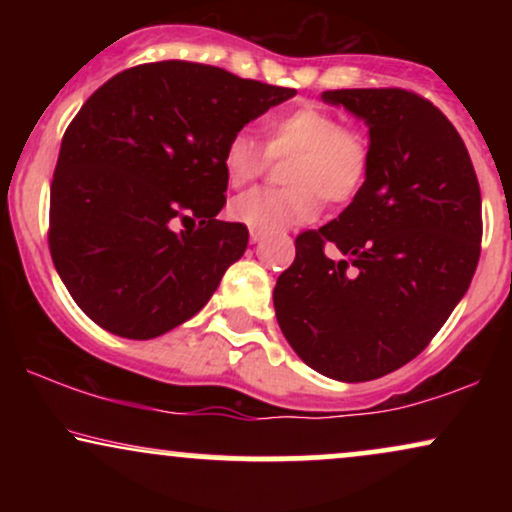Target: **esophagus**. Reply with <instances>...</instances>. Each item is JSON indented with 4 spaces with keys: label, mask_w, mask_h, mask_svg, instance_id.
Here are the masks:
<instances>
[{
    "label": "esophagus",
    "mask_w": 512,
    "mask_h": 512,
    "mask_svg": "<svg viewBox=\"0 0 512 512\" xmlns=\"http://www.w3.org/2000/svg\"><path fill=\"white\" fill-rule=\"evenodd\" d=\"M250 243H252V245L260 243V233H250Z\"/></svg>",
    "instance_id": "obj_1"
}]
</instances>
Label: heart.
Instances as JSON below:
<instances>
[{
  "label": "heart",
  "mask_w": 512,
  "mask_h": 512,
  "mask_svg": "<svg viewBox=\"0 0 512 512\" xmlns=\"http://www.w3.org/2000/svg\"><path fill=\"white\" fill-rule=\"evenodd\" d=\"M267 151L250 132H238L223 149V175L240 187L255 180L272 158H291L286 185L291 190H250L228 204V216L252 233L289 231L313 223L322 199L349 204L368 175L370 149L356 129L342 127L339 117L320 105L305 103L264 122Z\"/></svg>",
  "instance_id": "heart-1"
}]
</instances>
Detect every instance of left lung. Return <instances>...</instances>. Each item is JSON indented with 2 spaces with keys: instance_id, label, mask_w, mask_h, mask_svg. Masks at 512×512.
I'll list each match as a JSON object with an SVG mask.
<instances>
[{
  "instance_id": "1",
  "label": "left lung",
  "mask_w": 512,
  "mask_h": 512,
  "mask_svg": "<svg viewBox=\"0 0 512 512\" xmlns=\"http://www.w3.org/2000/svg\"><path fill=\"white\" fill-rule=\"evenodd\" d=\"M322 101L368 127L361 192L296 238L274 310L291 349L339 383L383 378L419 356L472 284L481 192L462 137L402 88H342ZM343 252L330 261L324 245Z\"/></svg>"
}]
</instances>
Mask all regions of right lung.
<instances>
[{"mask_svg": "<svg viewBox=\"0 0 512 512\" xmlns=\"http://www.w3.org/2000/svg\"><path fill=\"white\" fill-rule=\"evenodd\" d=\"M293 96L296 88L168 60L127 69L88 98L52 178L50 255L96 325L154 339L209 303L248 248V228L216 219L228 187L223 149ZM178 218L193 228L175 232Z\"/></svg>", "mask_w": 512, "mask_h": 512, "instance_id": "right-lung-1", "label": "right lung"}]
</instances>
